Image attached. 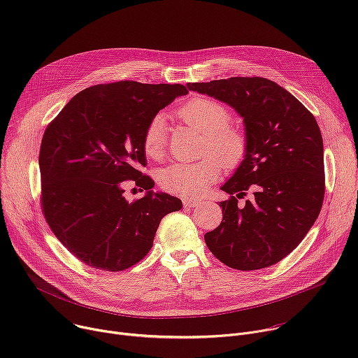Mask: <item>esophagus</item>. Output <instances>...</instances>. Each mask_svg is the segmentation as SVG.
I'll use <instances>...</instances> for the list:
<instances>
[{
	"mask_svg": "<svg viewBox=\"0 0 358 358\" xmlns=\"http://www.w3.org/2000/svg\"><path fill=\"white\" fill-rule=\"evenodd\" d=\"M201 206V201L195 199V198H187L184 199V207L185 208H196Z\"/></svg>",
	"mask_w": 358,
	"mask_h": 358,
	"instance_id": "34e87169",
	"label": "esophagus"
}]
</instances>
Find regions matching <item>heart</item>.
I'll list each match as a JSON object with an SVG mask.
<instances>
[{
    "mask_svg": "<svg viewBox=\"0 0 358 358\" xmlns=\"http://www.w3.org/2000/svg\"><path fill=\"white\" fill-rule=\"evenodd\" d=\"M176 115L188 126L207 136L210 151L227 169L241 163L246 152L245 134L229 126V112L220 101L208 97H194L177 109ZM143 148L150 159H160L166 148V119L152 117L143 136ZM220 164L215 159L196 163H176L159 176L160 185L177 195L191 196L206 191L218 177Z\"/></svg>",
    "mask_w": 358,
    "mask_h": 358,
    "instance_id": "heart-1",
    "label": "heart"
}]
</instances>
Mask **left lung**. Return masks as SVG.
<instances>
[{
  "mask_svg": "<svg viewBox=\"0 0 358 358\" xmlns=\"http://www.w3.org/2000/svg\"><path fill=\"white\" fill-rule=\"evenodd\" d=\"M231 106L243 120L246 152L221 189L222 222L203 235L229 268L255 271L282 261L316 222L324 198L323 138L315 116L265 78L187 83ZM255 192L243 206L245 190Z\"/></svg>",
  "mask_w": 358,
  "mask_h": 358,
  "instance_id": "8db88e82",
  "label": "left lung"
}]
</instances>
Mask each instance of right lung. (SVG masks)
Masks as SVG:
<instances>
[{
    "instance_id": "1",
    "label": "right lung",
    "mask_w": 358,
    "mask_h": 358,
    "mask_svg": "<svg viewBox=\"0 0 358 358\" xmlns=\"http://www.w3.org/2000/svg\"><path fill=\"white\" fill-rule=\"evenodd\" d=\"M182 85L122 80L75 94L43 133L39 151L42 208L57 238L83 264L119 272L140 262L160 221L182 202L155 192L145 167L143 136L157 113L187 94ZM147 189L137 201L122 181Z\"/></svg>"
}]
</instances>
